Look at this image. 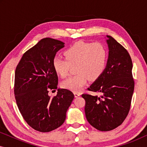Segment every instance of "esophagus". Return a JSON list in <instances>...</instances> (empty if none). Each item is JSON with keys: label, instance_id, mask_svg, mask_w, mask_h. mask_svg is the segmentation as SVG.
Masks as SVG:
<instances>
[{"label": "esophagus", "instance_id": "1", "mask_svg": "<svg viewBox=\"0 0 147 147\" xmlns=\"http://www.w3.org/2000/svg\"><path fill=\"white\" fill-rule=\"evenodd\" d=\"M74 96H75L76 98L78 97V96H80V94L79 93V92H74Z\"/></svg>", "mask_w": 147, "mask_h": 147}]
</instances>
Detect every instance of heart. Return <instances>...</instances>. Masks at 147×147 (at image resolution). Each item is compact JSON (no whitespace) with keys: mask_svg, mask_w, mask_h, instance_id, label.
I'll return each instance as SVG.
<instances>
[{"mask_svg":"<svg viewBox=\"0 0 147 147\" xmlns=\"http://www.w3.org/2000/svg\"><path fill=\"white\" fill-rule=\"evenodd\" d=\"M65 58L56 56L52 61L55 73L65 78L71 66H75L77 74L62 82L63 88L78 92L87 83L88 78L98 79L105 71L108 53L105 45L99 42L88 43L79 41L73 44L64 51Z\"/></svg>","mask_w":147,"mask_h":147,"instance_id":"heart-1","label":"heart"}]
</instances>
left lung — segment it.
Wrapping results in <instances>:
<instances>
[{"instance_id": "8db88e82", "label": "left lung", "mask_w": 147, "mask_h": 147, "mask_svg": "<svg viewBox=\"0 0 147 147\" xmlns=\"http://www.w3.org/2000/svg\"><path fill=\"white\" fill-rule=\"evenodd\" d=\"M109 53L105 71L88 88L100 96L82 94L86 101L88 121L100 131H109L120 126L130 110L134 82L132 62L125 48L107 35Z\"/></svg>"}]
</instances>
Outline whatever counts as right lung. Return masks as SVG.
<instances>
[{
  "instance_id": "1",
  "label": "right lung",
  "mask_w": 147,
  "mask_h": 147,
  "mask_svg": "<svg viewBox=\"0 0 147 147\" xmlns=\"http://www.w3.org/2000/svg\"><path fill=\"white\" fill-rule=\"evenodd\" d=\"M63 47V42L44 38L23 54L16 67L14 92L17 106L27 124L37 131L50 132L62 125L74 98L71 91L60 88L55 96L48 95L49 90L57 89L52 61Z\"/></svg>"
}]
</instances>
